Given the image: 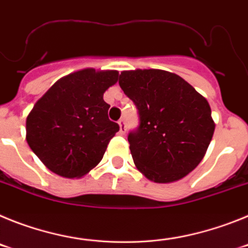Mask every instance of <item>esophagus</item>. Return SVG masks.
I'll list each match as a JSON object with an SVG mask.
<instances>
[{"mask_svg": "<svg viewBox=\"0 0 248 248\" xmlns=\"http://www.w3.org/2000/svg\"><path fill=\"white\" fill-rule=\"evenodd\" d=\"M118 124H119V133L122 135H124L126 133V126H125V120L124 119H120L119 122H118Z\"/></svg>", "mask_w": 248, "mask_h": 248, "instance_id": "obj_1", "label": "esophagus"}]
</instances>
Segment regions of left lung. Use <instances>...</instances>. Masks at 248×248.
I'll return each mask as SVG.
<instances>
[{"instance_id":"left-lung-1","label":"left lung","mask_w":248,"mask_h":248,"mask_svg":"<svg viewBox=\"0 0 248 248\" xmlns=\"http://www.w3.org/2000/svg\"><path fill=\"white\" fill-rule=\"evenodd\" d=\"M119 85L139 114V126L128 135L138 170L161 184L191 172L214 135L209 102L181 77L161 69L124 71Z\"/></svg>"}]
</instances>
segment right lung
I'll return each mask as SVG.
<instances>
[{
    "label": "right lung",
    "instance_id": "1",
    "mask_svg": "<svg viewBox=\"0 0 248 248\" xmlns=\"http://www.w3.org/2000/svg\"><path fill=\"white\" fill-rule=\"evenodd\" d=\"M117 71L87 68L57 80L26 120V139L50 171L80 177L103 159L119 130L108 118L103 94L118 82Z\"/></svg>",
    "mask_w": 248,
    "mask_h": 248
}]
</instances>
